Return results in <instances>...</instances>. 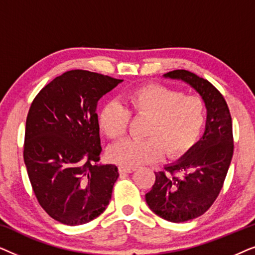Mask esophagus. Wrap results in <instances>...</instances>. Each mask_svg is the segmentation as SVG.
Listing matches in <instances>:
<instances>
[{
  "label": "esophagus",
  "instance_id": "34e87169",
  "mask_svg": "<svg viewBox=\"0 0 255 255\" xmlns=\"http://www.w3.org/2000/svg\"><path fill=\"white\" fill-rule=\"evenodd\" d=\"M134 170L133 167H128V166H121L120 172L121 173H132Z\"/></svg>",
  "mask_w": 255,
  "mask_h": 255
}]
</instances>
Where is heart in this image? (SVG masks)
Listing matches in <instances>:
<instances>
[{"mask_svg": "<svg viewBox=\"0 0 255 255\" xmlns=\"http://www.w3.org/2000/svg\"><path fill=\"white\" fill-rule=\"evenodd\" d=\"M127 109L110 102L99 116L101 130L110 139L127 133L131 116L149 117L146 139H125L114 145L109 156L122 166L137 167L156 161L165 149L167 155L180 156L197 140L205 122V106L201 97L183 95L160 85L138 87L124 96Z\"/></svg>", "mask_w": 255, "mask_h": 255, "instance_id": "heart-1", "label": "heart"}]
</instances>
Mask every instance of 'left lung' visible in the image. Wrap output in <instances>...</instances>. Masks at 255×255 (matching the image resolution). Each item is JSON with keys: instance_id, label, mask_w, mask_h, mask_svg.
<instances>
[{"instance_id": "obj_1", "label": "left lung", "mask_w": 255, "mask_h": 255, "mask_svg": "<svg viewBox=\"0 0 255 255\" xmlns=\"http://www.w3.org/2000/svg\"><path fill=\"white\" fill-rule=\"evenodd\" d=\"M163 76L193 87L207 108L202 138L177 161L165 167L167 173H155V182L145 195L155 215L168 222L183 223L203 215L219 195L233 155L232 120L224 97L208 80L186 69Z\"/></svg>"}]
</instances>
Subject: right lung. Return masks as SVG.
<instances>
[{
	"mask_svg": "<svg viewBox=\"0 0 255 255\" xmlns=\"http://www.w3.org/2000/svg\"><path fill=\"white\" fill-rule=\"evenodd\" d=\"M122 81L68 71L45 86L31 104L24 162L40 207L62 224H86L111 200L120 174L115 165L97 163L102 147L96 108Z\"/></svg>",
	"mask_w": 255,
	"mask_h": 255,
	"instance_id": "obj_1",
	"label": "right lung"
}]
</instances>
